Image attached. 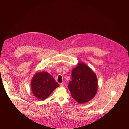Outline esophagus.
<instances>
[{"label":"esophagus","mask_w":129,"mask_h":129,"mask_svg":"<svg viewBox=\"0 0 129 129\" xmlns=\"http://www.w3.org/2000/svg\"><path fill=\"white\" fill-rule=\"evenodd\" d=\"M60 86L61 87H63V86H64V84H63V83H60Z\"/></svg>","instance_id":"esophagus-1"}]
</instances>
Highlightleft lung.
Wrapping results in <instances>:
<instances>
[{
	"mask_svg": "<svg viewBox=\"0 0 129 129\" xmlns=\"http://www.w3.org/2000/svg\"><path fill=\"white\" fill-rule=\"evenodd\" d=\"M71 79L68 88L72 97L77 102L85 103L95 96L98 90V79L95 73L86 64L78 63L72 70Z\"/></svg>",
	"mask_w": 129,
	"mask_h": 129,
	"instance_id": "left-lung-1",
	"label": "left lung"
}]
</instances>
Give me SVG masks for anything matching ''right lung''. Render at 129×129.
Wrapping results in <instances>:
<instances>
[{
	"instance_id": "obj_1",
	"label": "right lung",
	"mask_w": 129,
	"mask_h": 129,
	"mask_svg": "<svg viewBox=\"0 0 129 129\" xmlns=\"http://www.w3.org/2000/svg\"><path fill=\"white\" fill-rule=\"evenodd\" d=\"M59 86L53 78L46 71L36 73L31 81L32 92L40 100L47 98L52 91Z\"/></svg>"
}]
</instances>
